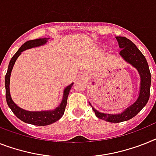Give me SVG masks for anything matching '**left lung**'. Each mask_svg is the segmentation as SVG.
<instances>
[{
  "label": "left lung",
  "mask_w": 156,
  "mask_h": 156,
  "mask_svg": "<svg viewBox=\"0 0 156 156\" xmlns=\"http://www.w3.org/2000/svg\"><path fill=\"white\" fill-rule=\"evenodd\" d=\"M116 39L118 42L119 47L121 49L119 53L120 55L125 62L136 69L140 77V83L139 96L136 101L129 107H127L123 112L117 114L99 112L89 102L90 106L92 107L93 111L95 112L97 117L111 123H120L122 121H126L134 117L140 112L141 109L146 105L148 101L151 82V73L149 70L147 60L140 51L136 48V46L126 37L116 36Z\"/></svg>",
  "instance_id": "obj_1"
}]
</instances>
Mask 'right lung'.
<instances>
[{"instance_id":"right-lung-1","label":"right lung","mask_w":156,"mask_h":156,"mask_svg":"<svg viewBox=\"0 0 156 156\" xmlns=\"http://www.w3.org/2000/svg\"><path fill=\"white\" fill-rule=\"evenodd\" d=\"M48 39L49 38H41V39L28 40V41L25 42L20 48V49L18 50L16 53L12 56V58L10 60L9 66H8L7 73H6L5 78L6 101H7V104L9 108H11L12 112L17 116L20 120H21L22 121L27 123V124L38 125V126H45V125H51V124L56 122L57 120H58L62 117V115L64 114V111H65V108H66V106L67 97L69 95L70 89H71V87L74 85V82H72L71 84H70L64 89L62 101L55 108L51 109V110L27 111L18 106L17 105L14 103V101L12 99L11 94H10V88H9L10 76H11V72L12 70L14 64H15L18 57L20 55L21 52H23L25 50L30 49V48H37V47L44 45L48 42Z\"/></svg>"}]
</instances>
